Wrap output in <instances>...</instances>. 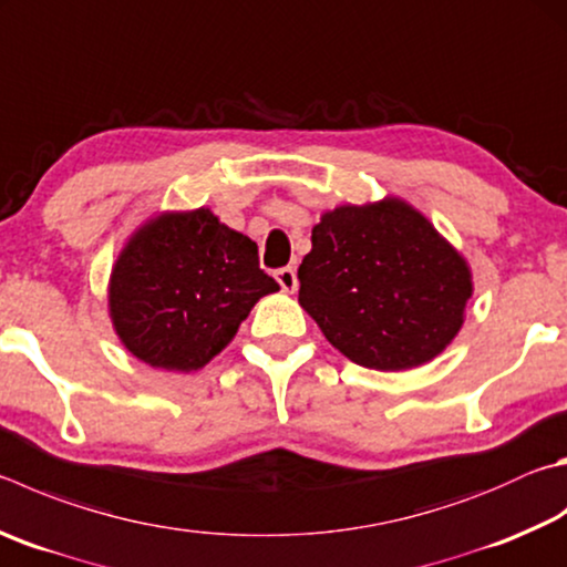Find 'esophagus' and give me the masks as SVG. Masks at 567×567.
<instances>
[{
    "label": "esophagus",
    "mask_w": 567,
    "mask_h": 567,
    "mask_svg": "<svg viewBox=\"0 0 567 567\" xmlns=\"http://www.w3.org/2000/svg\"><path fill=\"white\" fill-rule=\"evenodd\" d=\"M275 280L280 282V287L285 292H295L297 290V272L295 267H280V270L275 272Z\"/></svg>",
    "instance_id": "obj_1"
}]
</instances>
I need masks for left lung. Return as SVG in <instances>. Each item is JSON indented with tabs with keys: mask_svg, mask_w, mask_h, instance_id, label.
<instances>
[{
	"mask_svg": "<svg viewBox=\"0 0 567 567\" xmlns=\"http://www.w3.org/2000/svg\"><path fill=\"white\" fill-rule=\"evenodd\" d=\"M297 277L329 344L379 372L444 352L473 292L466 260L399 198L324 213Z\"/></svg>",
	"mask_w": 567,
	"mask_h": 567,
	"instance_id": "left-lung-1",
	"label": "left lung"
}]
</instances>
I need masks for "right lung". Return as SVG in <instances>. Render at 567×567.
Returning a JSON list of instances; mask_svg holds the SVG:
<instances>
[{"label": "right lung", "mask_w": 567, "mask_h": 567, "mask_svg": "<svg viewBox=\"0 0 567 567\" xmlns=\"http://www.w3.org/2000/svg\"><path fill=\"white\" fill-rule=\"evenodd\" d=\"M277 290L248 235L198 208L163 213L133 235L113 265L109 310L133 357L193 372L223 352L260 297Z\"/></svg>", "instance_id": "right-lung-1"}]
</instances>
